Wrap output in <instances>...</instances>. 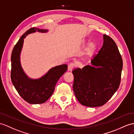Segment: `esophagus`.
I'll return each instance as SVG.
<instances>
[{"label": "esophagus", "mask_w": 134, "mask_h": 134, "mask_svg": "<svg viewBox=\"0 0 134 134\" xmlns=\"http://www.w3.org/2000/svg\"><path fill=\"white\" fill-rule=\"evenodd\" d=\"M75 66V64L73 63H70L68 65V70L69 71H72L73 68Z\"/></svg>", "instance_id": "1"}]
</instances>
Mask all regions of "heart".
Here are the masks:
<instances>
[{"instance_id":"obj_1","label":"heart","mask_w":134,"mask_h":134,"mask_svg":"<svg viewBox=\"0 0 134 134\" xmlns=\"http://www.w3.org/2000/svg\"><path fill=\"white\" fill-rule=\"evenodd\" d=\"M96 44L94 42H90L83 52L82 56L83 58H87L92 56L96 49Z\"/></svg>"}]
</instances>
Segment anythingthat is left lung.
Wrapping results in <instances>:
<instances>
[{"label":"left lung","instance_id":"1","mask_svg":"<svg viewBox=\"0 0 134 134\" xmlns=\"http://www.w3.org/2000/svg\"><path fill=\"white\" fill-rule=\"evenodd\" d=\"M92 65L73 70V89L83 106H102L118 90L121 80L123 61L116 44L103 35L102 47L91 61Z\"/></svg>","mask_w":134,"mask_h":134}]
</instances>
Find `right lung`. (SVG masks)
<instances>
[{
	"label": "right lung",
	"instance_id": "add662e5",
	"mask_svg": "<svg viewBox=\"0 0 134 134\" xmlns=\"http://www.w3.org/2000/svg\"><path fill=\"white\" fill-rule=\"evenodd\" d=\"M48 31L47 29H40L35 27L28 29L19 39L12 52V82L22 98L31 104H40L46 102L53 94L58 80L68 69L66 64L58 65L51 68L44 76L38 79L29 78L22 69L20 53L24 38L28 35L35 32L45 33Z\"/></svg>",
	"mask_w": 134,
	"mask_h": 134
}]
</instances>
